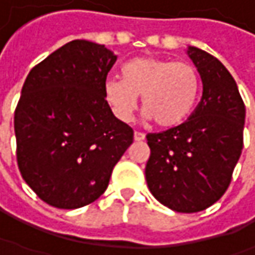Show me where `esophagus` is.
<instances>
[{"instance_id": "obj_1", "label": "esophagus", "mask_w": 255, "mask_h": 255, "mask_svg": "<svg viewBox=\"0 0 255 255\" xmlns=\"http://www.w3.org/2000/svg\"><path fill=\"white\" fill-rule=\"evenodd\" d=\"M133 137H134V140H136V142H142V140H144V133L134 132L133 133Z\"/></svg>"}]
</instances>
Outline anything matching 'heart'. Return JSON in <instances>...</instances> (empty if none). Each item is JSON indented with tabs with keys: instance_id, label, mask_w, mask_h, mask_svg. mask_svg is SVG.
<instances>
[{
	"instance_id": "1",
	"label": "heart",
	"mask_w": 255,
	"mask_h": 255,
	"mask_svg": "<svg viewBox=\"0 0 255 255\" xmlns=\"http://www.w3.org/2000/svg\"><path fill=\"white\" fill-rule=\"evenodd\" d=\"M122 79H109L105 96L115 115L128 122L142 96L140 106L147 121L159 128H174L193 112L200 95V75L189 62L137 56L121 69Z\"/></svg>"
}]
</instances>
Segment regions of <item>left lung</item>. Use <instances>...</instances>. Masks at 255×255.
Here are the masks:
<instances>
[{"instance_id":"obj_1","label":"left lung","mask_w":255,"mask_h":255,"mask_svg":"<svg viewBox=\"0 0 255 255\" xmlns=\"http://www.w3.org/2000/svg\"><path fill=\"white\" fill-rule=\"evenodd\" d=\"M203 96L190 118L146 136L150 157L146 181L163 206L179 213L206 210L229 189L243 150L246 106L234 78L217 58L187 48Z\"/></svg>"}]
</instances>
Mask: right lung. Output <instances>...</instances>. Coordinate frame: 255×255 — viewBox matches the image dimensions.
<instances>
[{
    "instance_id": "1",
    "label": "right lung",
    "mask_w": 255,
    "mask_h": 255,
    "mask_svg": "<svg viewBox=\"0 0 255 255\" xmlns=\"http://www.w3.org/2000/svg\"><path fill=\"white\" fill-rule=\"evenodd\" d=\"M116 55L75 39L35 65L14 115L16 162L36 196L58 209L91 204L108 189L133 130L106 102Z\"/></svg>"
}]
</instances>
